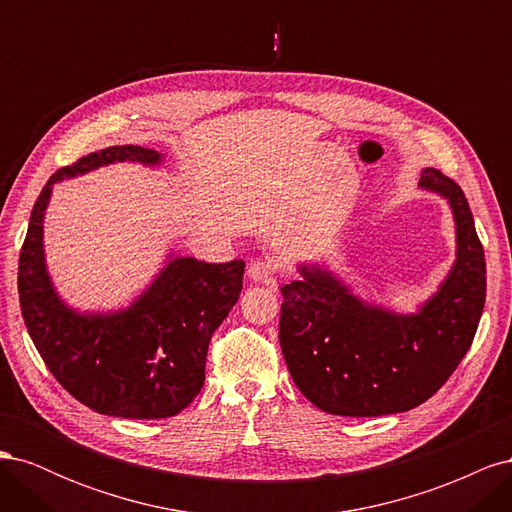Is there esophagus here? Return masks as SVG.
<instances>
[{
  "mask_svg": "<svg viewBox=\"0 0 512 512\" xmlns=\"http://www.w3.org/2000/svg\"><path fill=\"white\" fill-rule=\"evenodd\" d=\"M247 275H250V280L254 284H265L275 288V275H273V265L269 260H252L250 267H247Z\"/></svg>",
  "mask_w": 512,
  "mask_h": 512,
  "instance_id": "1",
  "label": "esophagus"
}]
</instances>
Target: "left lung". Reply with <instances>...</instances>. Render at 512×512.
Masks as SVG:
<instances>
[{
    "label": "left lung",
    "mask_w": 512,
    "mask_h": 512,
    "mask_svg": "<svg viewBox=\"0 0 512 512\" xmlns=\"http://www.w3.org/2000/svg\"><path fill=\"white\" fill-rule=\"evenodd\" d=\"M418 188L448 203L455 260L414 312L367 301L324 260L297 265L282 288L280 346L290 376L316 408L339 416H384L421 406L470 350L485 307V252L459 185L423 168Z\"/></svg>",
    "instance_id": "obj_1"
}]
</instances>
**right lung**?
Wrapping results in <instances>:
<instances>
[{
    "mask_svg": "<svg viewBox=\"0 0 512 512\" xmlns=\"http://www.w3.org/2000/svg\"><path fill=\"white\" fill-rule=\"evenodd\" d=\"M164 164L160 151L115 145L59 168L42 188L19 258V301L29 337L64 389L98 414L168 418L205 384L211 335L239 301L243 260L211 265L170 250L162 269L119 309H76L46 265L44 218L53 185L108 164Z\"/></svg>",
    "mask_w": 512,
    "mask_h": 512,
    "instance_id": "1",
    "label": "right lung"
}]
</instances>
